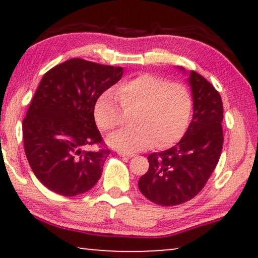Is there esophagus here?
Instances as JSON below:
<instances>
[{
	"instance_id": "esophagus-1",
	"label": "esophagus",
	"mask_w": 258,
	"mask_h": 258,
	"mask_svg": "<svg viewBox=\"0 0 258 258\" xmlns=\"http://www.w3.org/2000/svg\"><path fill=\"white\" fill-rule=\"evenodd\" d=\"M117 154L119 156H126V157H133L134 153H130V151H123V150H117Z\"/></svg>"
}]
</instances>
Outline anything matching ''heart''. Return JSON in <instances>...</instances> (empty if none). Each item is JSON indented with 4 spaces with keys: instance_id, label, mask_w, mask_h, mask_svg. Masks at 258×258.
<instances>
[{
    "instance_id": "obj_1",
    "label": "heart",
    "mask_w": 258,
    "mask_h": 258,
    "mask_svg": "<svg viewBox=\"0 0 258 258\" xmlns=\"http://www.w3.org/2000/svg\"><path fill=\"white\" fill-rule=\"evenodd\" d=\"M115 94L122 109L135 111L133 116L135 128L109 136L112 147L141 150L155 144L164 148L177 142L188 129L192 98L188 88L181 83H170L154 74H140L119 83L115 88ZM115 98L111 91H104L95 101V121L104 132H111L123 122L122 110Z\"/></svg>"
}]
</instances>
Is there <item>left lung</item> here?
Here are the masks:
<instances>
[{
	"mask_svg": "<svg viewBox=\"0 0 258 258\" xmlns=\"http://www.w3.org/2000/svg\"><path fill=\"white\" fill-rule=\"evenodd\" d=\"M192 121L182 140L170 149L148 156L149 169L139 181L151 202L170 207L188 202L207 184L223 148V104L213 84L190 73Z\"/></svg>",
	"mask_w": 258,
	"mask_h": 258,
	"instance_id": "8db88e82",
	"label": "left lung"
}]
</instances>
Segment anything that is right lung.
I'll return each mask as SVG.
<instances>
[{"instance_id": "add662e5", "label": "right lung", "mask_w": 258, "mask_h": 258, "mask_svg": "<svg viewBox=\"0 0 258 258\" xmlns=\"http://www.w3.org/2000/svg\"><path fill=\"white\" fill-rule=\"evenodd\" d=\"M123 75L122 67L72 58L42 77L23 119V144L35 176L62 196L90 190L110 150L94 118V104ZM97 144L96 152H84Z\"/></svg>"}]
</instances>
